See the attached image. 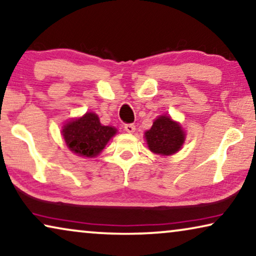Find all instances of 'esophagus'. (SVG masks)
<instances>
[{
    "instance_id": "esophagus-1",
    "label": "esophagus",
    "mask_w": 256,
    "mask_h": 256,
    "mask_svg": "<svg viewBox=\"0 0 256 256\" xmlns=\"http://www.w3.org/2000/svg\"><path fill=\"white\" fill-rule=\"evenodd\" d=\"M125 131L128 132V133H133L136 131V125L134 124H125Z\"/></svg>"
}]
</instances>
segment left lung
I'll use <instances>...</instances> for the list:
<instances>
[{
    "mask_svg": "<svg viewBox=\"0 0 256 256\" xmlns=\"http://www.w3.org/2000/svg\"><path fill=\"white\" fill-rule=\"evenodd\" d=\"M145 139L150 152L160 156H172L181 150L186 133L178 122L164 114L153 122L152 128L145 132Z\"/></svg>",
    "mask_w": 256,
    "mask_h": 256,
    "instance_id": "8db88e82",
    "label": "left lung"
}]
</instances>
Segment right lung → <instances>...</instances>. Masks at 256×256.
<instances>
[{
	"mask_svg": "<svg viewBox=\"0 0 256 256\" xmlns=\"http://www.w3.org/2000/svg\"><path fill=\"white\" fill-rule=\"evenodd\" d=\"M61 132L72 152L80 156L95 158L116 134L117 128L104 126L96 114L87 112L80 118L67 122Z\"/></svg>",
	"mask_w": 256,
	"mask_h": 256,
	"instance_id": "add662e5",
	"label": "right lung"
}]
</instances>
